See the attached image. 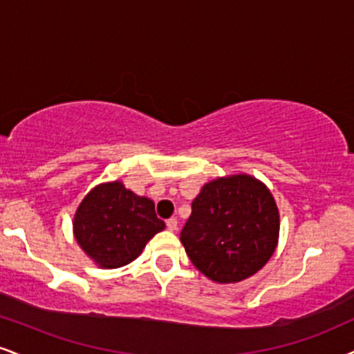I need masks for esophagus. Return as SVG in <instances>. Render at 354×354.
Wrapping results in <instances>:
<instances>
[{
	"label": "esophagus",
	"instance_id": "1",
	"mask_svg": "<svg viewBox=\"0 0 354 354\" xmlns=\"http://www.w3.org/2000/svg\"><path fill=\"white\" fill-rule=\"evenodd\" d=\"M165 225H167L169 231H176L177 230V220H176V218H170V220L165 221Z\"/></svg>",
	"mask_w": 354,
	"mask_h": 354
}]
</instances>
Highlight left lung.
Here are the masks:
<instances>
[{"label": "left lung", "instance_id": "obj_1", "mask_svg": "<svg viewBox=\"0 0 354 354\" xmlns=\"http://www.w3.org/2000/svg\"><path fill=\"white\" fill-rule=\"evenodd\" d=\"M279 208L270 190L248 174L207 182L180 233L187 256L203 276L234 283L263 269L279 243Z\"/></svg>", "mask_w": 354, "mask_h": 354}]
</instances>
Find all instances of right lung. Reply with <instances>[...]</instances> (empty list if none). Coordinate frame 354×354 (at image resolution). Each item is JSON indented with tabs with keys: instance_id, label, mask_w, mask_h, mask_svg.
Wrapping results in <instances>:
<instances>
[{
	"instance_id": "add662e5",
	"label": "right lung",
	"mask_w": 354,
	"mask_h": 354,
	"mask_svg": "<svg viewBox=\"0 0 354 354\" xmlns=\"http://www.w3.org/2000/svg\"><path fill=\"white\" fill-rule=\"evenodd\" d=\"M72 225L78 246L100 269L133 263L165 228L154 202L128 190L121 180L93 187L78 205Z\"/></svg>"
}]
</instances>
